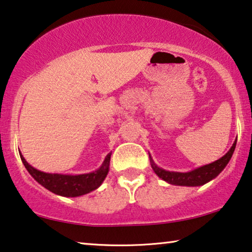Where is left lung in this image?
Returning <instances> with one entry per match:
<instances>
[{"mask_svg":"<svg viewBox=\"0 0 252 252\" xmlns=\"http://www.w3.org/2000/svg\"><path fill=\"white\" fill-rule=\"evenodd\" d=\"M235 146L236 140L233 142V145H232L230 150H228L223 157H220V159H217L215 162L210 164L204 165V166L194 168V170L190 172H185V173H182V172H171L164 170V168H160L159 166H157L155 162L153 160L152 156L149 155L150 165H152L153 170L156 173V175L164 180L165 182L170 183V185L183 187L204 186L207 182L212 181L213 179H215L216 176L224 170L227 163L230 162L232 155H233Z\"/></svg>","mask_w":252,"mask_h":252,"instance_id":"8db88e82","label":"left lung"}]
</instances>
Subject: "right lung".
Returning <instances> with one entry per match:
<instances>
[{"label":"right lung","instance_id":"obj_1","mask_svg":"<svg viewBox=\"0 0 252 252\" xmlns=\"http://www.w3.org/2000/svg\"><path fill=\"white\" fill-rule=\"evenodd\" d=\"M20 154V158L27 168L29 174L39 183L46 188L51 192L62 197H79L86 193L92 192L100 187L110 171V160L112 153H108L105 157L103 164L96 171L85 174H60V173H46L36 170L32 165L27 163L25 157Z\"/></svg>","mask_w":252,"mask_h":252}]
</instances>
